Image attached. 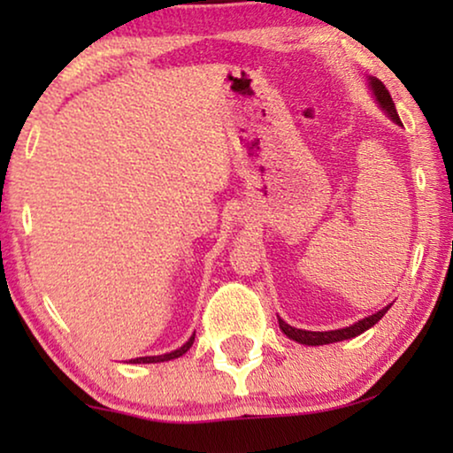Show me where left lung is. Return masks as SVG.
I'll return each mask as SVG.
<instances>
[{"instance_id": "1", "label": "left lung", "mask_w": 453, "mask_h": 453, "mask_svg": "<svg viewBox=\"0 0 453 453\" xmlns=\"http://www.w3.org/2000/svg\"><path fill=\"white\" fill-rule=\"evenodd\" d=\"M367 80H369V88H371V92H373L375 101L381 107V111H386L389 119L398 123V126H402V121H400V117H398V111H395V104H394L392 96H389V92H388L386 86H383L381 80H377L373 76H369ZM389 307H392V303H389V305H386L383 309H380V311H377V313L369 315V318L358 319L357 324H352L349 327H340V330H327V332L299 330V327L288 326L287 321L280 319V318H278V326H280V330L287 334L290 340H295V342L305 344V346H324V344L342 342V340H350V338H355V336H361L363 332H367L369 327H373L377 321H380L383 315L388 313Z\"/></svg>"}]
</instances>
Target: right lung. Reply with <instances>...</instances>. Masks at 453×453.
I'll return each instance as SVG.
<instances>
[{
  "label": "right lung",
  "mask_w": 453,
  "mask_h": 453,
  "mask_svg": "<svg viewBox=\"0 0 453 453\" xmlns=\"http://www.w3.org/2000/svg\"><path fill=\"white\" fill-rule=\"evenodd\" d=\"M194 338H196V334H191V338L181 346V349L166 352V355H158V357H138V358H132V361H129V363H135V365L144 363V365H146V363H165V361H173V358L183 357L185 352H188V350L191 349V344H194Z\"/></svg>",
  "instance_id": "right-lung-1"
}]
</instances>
